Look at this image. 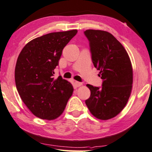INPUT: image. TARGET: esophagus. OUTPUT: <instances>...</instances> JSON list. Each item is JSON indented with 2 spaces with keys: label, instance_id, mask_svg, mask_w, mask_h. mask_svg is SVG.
Wrapping results in <instances>:
<instances>
[{
  "label": "esophagus",
  "instance_id": "obj_1",
  "mask_svg": "<svg viewBox=\"0 0 152 152\" xmlns=\"http://www.w3.org/2000/svg\"><path fill=\"white\" fill-rule=\"evenodd\" d=\"M74 84H75V86H76V87H79V86H82V83L78 82V81H75Z\"/></svg>",
  "mask_w": 152,
  "mask_h": 152
}]
</instances>
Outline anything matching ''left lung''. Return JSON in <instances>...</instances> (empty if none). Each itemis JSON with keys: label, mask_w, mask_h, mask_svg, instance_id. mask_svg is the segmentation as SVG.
I'll list each match as a JSON object with an SVG mask.
<instances>
[{"label": "left lung", "mask_w": 152, "mask_h": 152, "mask_svg": "<svg viewBox=\"0 0 152 152\" xmlns=\"http://www.w3.org/2000/svg\"><path fill=\"white\" fill-rule=\"evenodd\" d=\"M89 41L94 66L99 71L102 87L87 84L90 97L86 104L92 114L101 120L114 118L123 110L131 93L132 68L121 43L112 34L101 30L84 31Z\"/></svg>", "instance_id": "1"}]
</instances>
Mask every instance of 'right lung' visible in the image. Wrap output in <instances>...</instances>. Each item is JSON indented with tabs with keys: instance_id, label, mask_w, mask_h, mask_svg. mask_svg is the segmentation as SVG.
<instances>
[{
	"instance_id": "add662e5",
	"label": "right lung",
	"mask_w": 152,
	"mask_h": 152,
	"mask_svg": "<svg viewBox=\"0 0 152 152\" xmlns=\"http://www.w3.org/2000/svg\"><path fill=\"white\" fill-rule=\"evenodd\" d=\"M77 30L53 32L32 40L23 48L15 70L21 99L32 114L53 120L64 111L72 95V84L59 76L54 78L62 50Z\"/></svg>"
}]
</instances>
